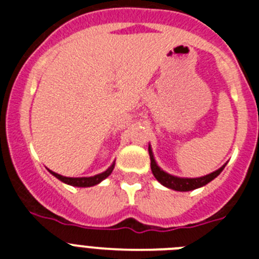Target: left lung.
Masks as SVG:
<instances>
[{
  "mask_svg": "<svg viewBox=\"0 0 259 259\" xmlns=\"http://www.w3.org/2000/svg\"><path fill=\"white\" fill-rule=\"evenodd\" d=\"M148 150H149L150 155V167H152V172L153 175H154L155 179L161 183L163 187H166V188L174 189V191L178 192H189L193 191V189L201 188V187L206 185L207 183H210L211 180H214L215 178L223 171L224 166H226V164H223L221 168L215 170L214 172L207 174V175L205 176H200V178H179V176L171 175V174L166 172V171H163L161 167L158 166V163L154 159L152 146L149 145V149Z\"/></svg>",
  "mask_w": 259,
  "mask_h": 259,
  "instance_id": "1",
  "label": "left lung"
}]
</instances>
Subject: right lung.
<instances>
[{"mask_svg":"<svg viewBox=\"0 0 259 259\" xmlns=\"http://www.w3.org/2000/svg\"><path fill=\"white\" fill-rule=\"evenodd\" d=\"M114 166H115V161L111 163V166L107 168L106 171L101 174H97L95 176H84V178H67V176H62L59 174L54 172V171L49 170V172L52 174L53 176H56L57 179L61 180L62 183H65V184L72 185V187H79V188H87V187H93V185H97L105 180L110 174L113 172Z\"/></svg>","mask_w":259,"mask_h":259,"instance_id":"obj_1","label":"right lung"}]
</instances>
